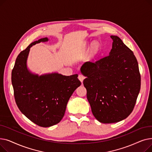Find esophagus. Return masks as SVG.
Returning <instances> with one entry per match:
<instances>
[{"label": "esophagus", "mask_w": 152, "mask_h": 152, "mask_svg": "<svg viewBox=\"0 0 152 152\" xmlns=\"http://www.w3.org/2000/svg\"><path fill=\"white\" fill-rule=\"evenodd\" d=\"M84 78H85V77L83 75H79L78 76V79H79V81H80L81 83L83 82V80L84 79Z\"/></svg>", "instance_id": "esophagus-1"}]
</instances>
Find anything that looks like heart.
Segmentation results:
<instances>
[{"label":"heart","instance_id":"heart-1","mask_svg":"<svg viewBox=\"0 0 152 152\" xmlns=\"http://www.w3.org/2000/svg\"><path fill=\"white\" fill-rule=\"evenodd\" d=\"M98 49H99V44L97 42L93 43L92 45V49L93 53H96Z\"/></svg>","mask_w":152,"mask_h":152}]
</instances>
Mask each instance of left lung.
Listing matches in <instances>:
<instances>
[{
    "label": "left lung",
    "instance_id": "left-lung-1",
    "mask_svg": "<svg viewBox=\"0 0 152 152\" xmlns=\"http://www.w3.org/2000/svg\"><path fill=\"white\" fill-rule=\"evenodd\" d=\"M109 55L81 68L86 77L83 84L92 112L102 123L123 120L132 111L140 89V75L136 58L116 36H111Z\"/></svg>",
    "mask_w": 152,
    "mask_h": 152
}]
</instances>
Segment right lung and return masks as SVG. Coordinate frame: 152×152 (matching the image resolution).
<instances>
[{"mask_svg":"<svg viewBox=\"0 0 152 152\" xmlns=\"http://www.w3.org/2000/svg\"><path fill=\"white\" fill-rule=\"evenodd\" d=\"M47 37L32 42L20 53L12 72V83L16 103L29 120L41 127L58 123L64 116L68 102L81 84L77 75L64 76L58 73L39 75L27 67L30 48Z\"/></svg>","mask_w":152,"mask_h":152,"instance_id":"1","label":"right lung"}]
</instances>
